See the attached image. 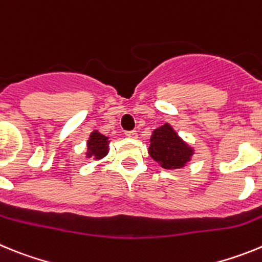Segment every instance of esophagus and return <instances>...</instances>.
<instances>
[{"instance_id":"esophagus-1","label":"esophagus","mask_w":262,"mask_h":262,"mask_svg":"<svg viewBox=\"0 0 262 262\" xmlns=\"http://www.w3.org/2000/svg\"><path fill=\"white\" fill-rule=\"evenodd\" d=\"M124 135L129 139H138V133H136V131H127Z\"/></svg>"}]
</instances>
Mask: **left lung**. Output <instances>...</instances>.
Here are the masks:
<instances>
[{"label": "left lung", "instance_id": "left-lung-1", "mask_svg": "<svg viewBox=\"0 0 262 262\" xmlns=\"http://www.w3.org/2000/svg\"><path fill=\"white\" fill-rule=\"evenodd\" d=\"M148 154L164 169H181L190 163L194 148L185 142L169 123L154 129Z\"/></svg>", "mask_w": 262, "mask_h": 262}]
</instances>
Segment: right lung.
<instances>
[{"mask_svg":"<svg viewBox=\"0 0 262 262\" xmlns=\"http://www.w3.org/2000/svg\"><path fill=\"white\" fill-rule=\"evenodd\" d=\"M108 136L102 135L98 129H94L89 135L86 143V159L93 157L96 160H101L108 154Z\"/></svg>","mask_w":262,"mask_h":262,"instance_id":"1","label":"right lung"}]
</instances>
